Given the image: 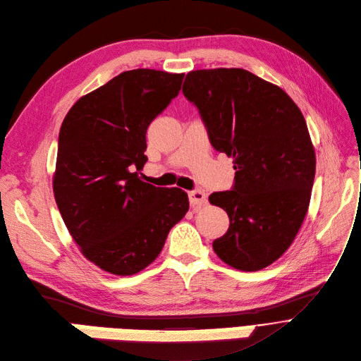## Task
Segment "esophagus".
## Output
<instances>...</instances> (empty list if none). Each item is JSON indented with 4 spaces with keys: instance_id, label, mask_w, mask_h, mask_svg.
Here are the masks:
<instances>
[{
    "instance_id": "obj_1",
    "label": "esophagus",
    "mask_w": 361,
    "mask_h": 361,
    "mask_svg": "<svg viewBox=\"0 0 361 361\" xmlns=\"http://www.w3.org/2000/svg\"><path fill=\"white\" fill-rule=\"evenodd\" d=\"M189 202L192 207H198V205H204L207 202V195L202 190H190L189 192Z\"/></svg>"
}]
</instances>
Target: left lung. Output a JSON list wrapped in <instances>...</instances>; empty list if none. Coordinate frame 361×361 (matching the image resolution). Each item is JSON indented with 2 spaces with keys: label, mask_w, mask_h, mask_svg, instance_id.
Masks as SVG:
<instances>
[{
  "label": "left lung",
  "mask_w": 361,
  "mask_h": 361,
  "mask_svg": "<svg viewBox=\"0 0 361 361\" xmlns=\"http://www.w3.org/2000/svg\"><path fill=\"white\" fill-rule=\"evenodd\" d=\"M182 92L236 171L231 190L208 198L230 219L213 249L233 268L259 271L290 247L307 213L316 157L306 121L283 89L242 68L190 71Z\"/></svg>",
  "instance_id": "obj_1"
}]
</instances>
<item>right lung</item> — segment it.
Segmentation results:
<instances>
[{
	"instance_id": "1",
	"label": "right lung",
	"mask_w": 361,
	"mask_h": 361,
	"mask_svg": "<svg viewBox=\"0 0 361 361\" xmlns=\"http://www.w3.org/2000/svg\"><path fill=\"white\" fill-rule=\"evenodd\" d=\"M183 75L123 71L80 97L61 125L55 201L80 252L106 272L126 277L150 265L189 209L182 189L138 176L148 125L179 94Z\"/></svg>"
}]
</instances>
